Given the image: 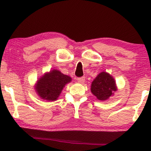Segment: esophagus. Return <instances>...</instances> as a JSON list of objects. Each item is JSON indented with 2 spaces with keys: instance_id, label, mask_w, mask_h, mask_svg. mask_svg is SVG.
Wrapping results in <instances>:
<instances>
[{
  "instance_id": "1",
  "label": "esophagus",
  "mask_w": 151,
  "mask_h": 151,
  "mask_svg": "<svg viewBox=\"0 0 151 151\" xmlns=\"http://www.w3.org/2000/svg\"><path fill=\"white\" fill-rule=\"evenodd\" d=\"M78 82L80 83H83L85 82V77H81V78H77Z\"/></svg>"
}]
</instances>
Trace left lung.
Returning <instances> with one entry per match:
<instances>
[{"label":"left lung","instance_id":"left-lung-1","mask_svg":"<svg viewBox=\"0 0 151 151\" xmlns=\"http://www.w3.org/2000/svg\"><path fill=\"white\" fill-rule=\"evenodd\" d=\"M92 93L99 100H107L117 90L116 82L111 76L106 72H101L91 84Z\"/></svg>","mask_w":151,"mask_h":151}]
</instances>
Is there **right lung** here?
<instances>
[{"instance_id": "1", "label": "right lung", "mask_w": 151, "mask_h": 151, "mask_svg": "<svg viewBox=\"0 0 151 151\" xmlns=\"http://www.w3.org/2000/svg\"><path fill=\"white\" fill-rule=\"evenodd\" d=\"M70 81V76L54 69L42 76L37 81L35 88L41 98L51 102L57 100L63 88Z\"/></svg>"}]
</instances>
